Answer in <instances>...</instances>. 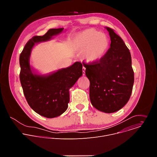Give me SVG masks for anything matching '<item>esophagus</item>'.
<instances>
[{
	"label": "esophagus",
	"mask_w": 157,
	"mask_h": 157,
	"mask_svg": "<svg viewBox=\"0 0 157 157\" xmlns=\"http://www.w3.org/2000/svg\"><path fill=\"white\" fill-rule=\"evenodd\" d=\"M85 71H86V68H84V67H83V68H82V75L84 76L85 75Z\"/></svg>",
	"instance_id": "esophagus-1"
}]
</instances>
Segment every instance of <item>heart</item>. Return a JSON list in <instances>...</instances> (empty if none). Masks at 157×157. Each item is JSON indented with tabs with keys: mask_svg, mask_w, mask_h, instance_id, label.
I'll use <instances>...</instances> for the list:
<instances>
[{
	"mask_svg": "<svg viewBox=\"0 0 157 157\" xmlns=\"http://www.w3.org/2000/svg\"><path fill=\"white\" fill-rule=\"evenodd\" d=\"M71 44L73 50L81 54L87 63H96L105 56L110 40L106 34L94 29H89L76 34Z\"/></svg>",
	"mask_w": 157,
	"mask_h": 157,
	"instance_id": "heart-1",
	"label": "heart"
}]
</instances>
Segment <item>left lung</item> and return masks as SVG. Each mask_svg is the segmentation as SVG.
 I'll list each match as a JSON object with an SVG mask.
<instances>
[{"mask_svg":"<svg viewBox=\"0 0 157 157\" xmlns=\"http://www.w3.org/2000/svg\"><path fill=\"white\" fill-rule=\"evenodd\" d=\"M111 43L105 56L99 62L83 64L90 81L89 98L96 109L113 113L128 101L134 82L129 50L114 30L105 27Z\"/></svg>","mask_w":157,"mask_h":157,"instance_id":"obj_1","label":"left lung"}]
</instances>
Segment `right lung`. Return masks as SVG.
Listing matches in <instances>:
<instances>
[{
    "mask_svg": "<svg viewBox=\"0 0 157 157\" xmlns=\"http://www.w3.org/2000/svg\"><path fill=\"white\" fill-rule=\"evenodd\" d=\"M63 28L50 29L43 36H35L25 44L20 58V80L24 94L30 107L41 116L54 118L66 110L70 102V89L82 75V65L75 62L66 68L48 75L36 73L30 64L35 44L51 40Z\"/></svg>",
    "mask_w": 157,
    "mask_h": 157,
    "instance_id": "right-lung-1",
    "label": "right lung"
}]
</instances>
